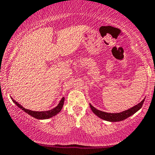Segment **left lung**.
<instances>
[{
  "label": "left lung",
  "instance_id": "1",
  "mask_svg": "<svg viewBox=\"0 0 155 155\" xmlns=\"http://www.w3.org/2000/svg\"><path fill=\"white\" fill-rule=\"evenodd\" d=\"M144 101L145 99H143L140 103H139L138 104L133 107H131L130 109L127 110L123 111V112L122 113H105L103 112V111L98 110H97L96 108L92 106L91 104H89V106H90V108L92 110V112L95 113L96 116H98V117L104 119V120L109 121V122H119V121H122L124 120V119H127V117L132 116V115L137 112V111L142 107L143 103H144Z\"/></svg>",
  "mask_w": 155,
  "mask_h": 155
}]
</instances>
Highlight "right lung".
I'll use <instances>...</instances> for the list:
<instances>
[{
	"instance_id": "obj_1",
	"label": "right lung",
	"mask_w": 155,
	"mask_h": 155,
	"mask_svg": "<svg viewBox=\"0 0 155 155\" xmlns=\"http://www.w3.org/2000/svg\"><path fill=\"white\" fill-rule=\"evenodd\" d=\"M12 101H13L14 103H15L19 108H21V109L22 110H24L25 112H26L27 113H28V114L30 115L31 116H33V117L36 118V119H49V118L52 117V116H54L55 115H57V113H59L60 112V110H61L62 108H63V104H64V98H63L61 100H60V102L59 103V104L57 105L55 108L51 110H48V111H32V110H30L25 109V107H23L21 105L19 104L18 102H16L15 100L12 99Z\"/></svg>"
}]
</instances>
